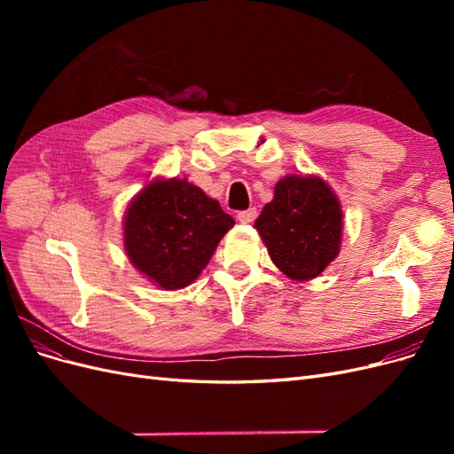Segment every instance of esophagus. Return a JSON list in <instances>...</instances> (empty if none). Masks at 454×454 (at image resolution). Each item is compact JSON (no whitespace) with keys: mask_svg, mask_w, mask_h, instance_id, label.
Masks as SVG:
<instances>
[{"mask_svg":"<svg viewBox=\"0 0 454 454\" xmlns=\"http://www.w3.org/2000/svg\"><path fill=\"white\" fill-rule=\"evenodd\" d=\"M239 222L240 223H252L254 219L257 217V210L255 208H248V210H242V212H239Z\"/></svg>","mask_w":454,"mask_h":454,"instance_id":"esophagus-1","label":"esophagus"}]
</instances>
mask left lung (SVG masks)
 <instances>
[{
	"instance_id": "1",
	"label": "left lung",
	"mask_w": 454,
	"mask_h": 454,
	"mask_svg": "<svg viewBox=\"0 0 454 454\" xmlns=\"http://www.w3.org/2000/svg\"><path fill=\"white\" fill-rule=\"evenodd\" d=\"M272 263L294 280H310L340 248V204L320 177L286 176L255 219Z\"/></svg>"
}]
</instances>
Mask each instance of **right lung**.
<instances>
[{"label":"right lung","mask_w":454,"mask_h":454,"mask_svg":"<svg viewBox=\"0 0 454 454\" xmlns=\"http://www.w3.org/2000/svg\"><path fill=\"white\" fill-rule=\"evenodd\" d=\"M235 225L217 200L187 180H155L125 215V250L132 265L164 290H180L208 265Z\"/></svg>","instance_id":"obj_1"}]
</instances>
